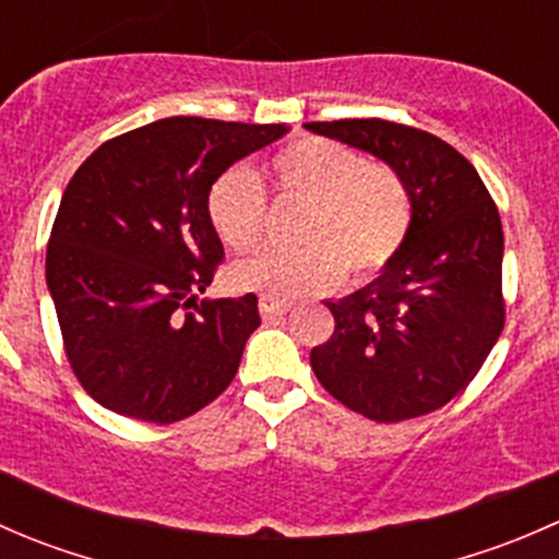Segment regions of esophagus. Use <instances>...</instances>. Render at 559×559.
Returning <instances> with one entry per match:
<instances>
[{
	"label": "esophagus",
	"mask_w": 559,
	"mask_h": 559,
	"mask_svg": "<svg viewBox=\"0 0 559 559\" xmlns=\"http://www.w3.org/2000/svg\"><path fill=\"white\" fill-rule=\"evenodd\" d=\"M289 302L284 300H275V297H259V313L264 316V319H278V316L289 313Z\"/></svg>",
	"instance_id": "esophagus-1"
}]
</instances>
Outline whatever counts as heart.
<instances>
[{"label": "heart", "mask_w": 559, "mask_h": 559, "mask_svg": "<svg viewBox=\"0 0 559 559\" xmlns=\"http://www.w3.org/2000/svg\"><path fill=\"white\" fill-rule=\"evenodd\" d=\"M278 205H302L289 253H259L233 270L235 286L275 300L335 289L343 270L370 281L408 238L414 202L403 175L370 165L359 151L324 138H300L267 165ZM213 233L235 253L253 251L267 233V200L243 167H229L207 191Z\"/></svg>", "instance_id": "obj_1"}]
</instances>
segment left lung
Wrapping results in <instances>:
<instances>
[{"mask_svg": "<svg viewBox=\"0 0 559 559\" xmlns=\"http://www.w3.org/2000/svg\"><path fill=\"white\" fill-rule=\"evenodd\" d=\"M403 175L408 238L365 289L326 300L335 332L311 352L319 384L373 421L438 411L481 370L506 324L503 227L476 167L441 138L381 118L306 123Z\"/></svg>", "mask_w": 559, "mask_h": 559, "instance_id": "left-lung-1", "label": "left lung"}]
</instances>
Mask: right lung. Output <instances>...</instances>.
<instances>
[{"label": "right lung", "instance_id": "add662e5", "mask_svg": "<svg viewBox=\"0 0 559 559\" xmlns=\"http://www.w3.org/2000/svg\"><path fill=\"white\" fill-rule=\"evenodd\" d=\"M286 123L173 116L99 145L67 183L45 257L72 373L105 408L173 425L238 373L257 295L197 300L224 246L207 191Z\"/></svg>", "mask_w": 559, "mask_h": 559}]
</instances>
